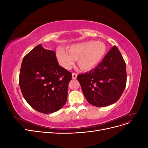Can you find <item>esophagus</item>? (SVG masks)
I'll return each instance as SVG.
<instances>
[{"label":"esophagus","mask_w":148,"mask_h":148,"mask_svg":"<svg viewBox=\"0 0 148 148\" xmlns=\"http://www.w3.org/2000/svg\"><path fill=\"white\" fill-rule=\"evenodd\" d=\"M77 74L73 73H72V78L73 79H77Z\"/></svg>","instance_id":"1"}]
</instances>
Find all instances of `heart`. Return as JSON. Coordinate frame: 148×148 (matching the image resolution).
<instances>
[{"instance_id":"obj_1","label":"heart","mask_w":148,"mask_h":148,"mask_svg":"<svg viewBox=\"0 0 148 148\" xmlns=\"http://www.w3.org/2000/svg\"><path fill=\"white\" fill-rule=\"evenodd\" d=\"M107 46L101 41H86L71 45L69 52L62 48L57 49L56 57L60 65L69 69L77 60L78 65L82 70L89 71L95 69L104 59Z\"/></svg>"}]
</instances>
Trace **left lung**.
<instances>
[{
    "label": "left lung",
    "mask_w": 148,
    "mask_h": 148,
    "mask_svg": "<svg viewBox=\"0 0 148 148\" xmlns=\"http://www.w3.org/2000/svg\"><path fill=\"white\" fill-rule=\"evenodd\" d=\"M77 79L89 104L101 107L117 102L127 83L126 64L119 49L114 46L95 69Z\"/></svg>",
    "instance_id": "1"
}]
</instances>
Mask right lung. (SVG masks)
I'll list each match as a JSON object with an SVG mask.
<instances>
[{"instance_id":"1","label":"right lung","mask_w":148,"mask_h":148,"mask_svg":"<svg viewBox=\"0 0 148 148\" xmlns=\"http://www.w3.org/2000/svg\"><path fill=\"white\" fill-rule=\"evenodd\" d=\"M71 73L59 65L56 52L41 44L26 54L21 65L19 84L25 99L43 114L60 110L66 102Z\"/></svg>"}]
</instances>
